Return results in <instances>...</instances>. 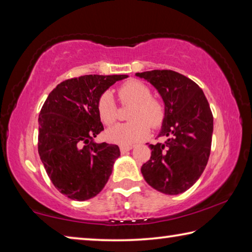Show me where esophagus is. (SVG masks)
<instances>
[{"instance_id": "34e87169", "label": "esophagus", "mask_w": 252, "mask_h": 252, "mask_svg": "<svg viewBox=\"0 0 252 252\" xmlns=\"http://www.w3.org/2000/svg\"><path fill=\"white\" fill-rule=\"evenodd\" d=\"M133 149V146H121L120 147V151L121 153H126L127 151H130Z\"/></svg>"}]
</instances>
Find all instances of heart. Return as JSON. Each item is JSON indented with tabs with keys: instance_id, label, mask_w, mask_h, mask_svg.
Here are the masks:
<instances>
[{
	"instance_id": "1",
	"label": "heart",
	"mask_w": 252,
	"mask_h": 252,
	"mask_svg": "<svg viewBox=\"0 0 252 252\" xmlns=\"http://www.w3.org/2000/svg\"><path fill=\"white\" fill-rule=\"evenodd\" d=\"M122 103L133 104L130 111V122L119 123L106 131V138L111 142L123 144L134 143L148 135L150 126L158 127L165 117L164 105L152 97L150 88L138 80H130L118 89ZM97 113L104 125H112L117 120V104L112 93L105 91L97 100Z\"/></svg>"
}]
</instances>
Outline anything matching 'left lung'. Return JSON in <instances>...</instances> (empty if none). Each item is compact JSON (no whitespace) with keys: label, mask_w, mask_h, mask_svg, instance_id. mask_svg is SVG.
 I'll return each instance as SVG.
<instances>
[{"label":"left lung","mask_w":252,"mask_h":252,"mask_svg":"<svg viewBox=\"0 0 252 252\" xmlns=\"http://www.w3.org/2000/svg\"><path fill=\"white\" fill-rule=\"evenodd\" d=\"M155 87L164 103L165 117L158 136L164 143L150 144V160L141 172L149 186L165 194H179L192 187L208 163L213 117L199 85L171 70L135 73Z\"/></svg>","instance_id":"1"}]
</instances>
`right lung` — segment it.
Wrapping results in <instances>:
<instances>
[{"label": "right lung", "mask_w": 252, "mask_h": 252, "mask_svg": "<svg viewBox=\"0 0 252 252\" xmlns=\"http://www.w3.org/2000/svg\"><path fill=\"white\" fill-rule=\"evenodd\" d=\"M127 75L90 74L57 85L39 116V155L45 171L62 194L84 201L101 192L120 157L117 144L96 143L103 130L97 100Z\"/></svg>", "instance_id": "right-lung-1"}]
</instances>
